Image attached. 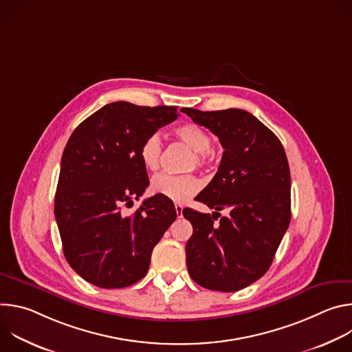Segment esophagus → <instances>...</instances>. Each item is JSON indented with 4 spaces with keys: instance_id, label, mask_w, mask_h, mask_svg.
Listing matches in <instances>:
<instances>
[{
    "instance_id": "obj_1",
    "label": "esophagus",
    "mask_w": 352,
    "mask_h": 352,
    "mask_svg": "<svg viewBox=\"0 0 352 352\" xmlns=\"http://www.w3.org/2000/svg\"><path fill=\"white\" fill-rule=\"evenodd\" d=\"M182 210H184V208L179 204H175V212H177L178 217H182Z\"/></svg>"
}]
</instances>
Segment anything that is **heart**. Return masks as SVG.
<instances>
[{
    "label": "heart",
    "instance_id": "b5f03b06",
    "mask_svg": "<svg viewBox=\"0 0 352 352\" xmlns=\"http://www.w3.org/2000/svg\"><path fill=\"white\" fill-rule=\"evenodd\" d=\"M175 138L192 150L189 166L206 167L212 160V136L202 126L195 124H184L175 128ZM162 138L157 132L147 135L139 147V159L147 171H156L162 162ZM150 189L153 193L168 197L174 202H185L195 196L200 189V182L195 175H173L157 174L150 181Z\"/></svg>",
    "mask_w": 352,
    "mask_h": 352
}]
</instances>
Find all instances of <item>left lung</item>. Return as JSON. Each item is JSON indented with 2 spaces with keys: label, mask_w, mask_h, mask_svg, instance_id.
Instances as JSON below:
<instances>
[{
  "label": "left lung",
  "mask_w": 352,
  "mask_h": 352,
  "mask_svg": "<svg viewBox=\"0 0 352 352\" xmlns=\"http://www.w3.org/2000/svg\"><path fill=\"white\" fill-rule=\"evenodd\" d=\"M182 110L224 148L216 175L195 197L216 212L182 210L193 227L185 246L188 273L208 289L239 291L269 270L289 226L288 160L278 138L245 110ZM224 208L230 214L214 223Z\"/></svg>",
  "instance_id": "1"
}]
</instances>
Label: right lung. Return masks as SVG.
Instances as JSON below:
<instances>
[{"label":"right lung","instance_id":"add662e5","mask_svg":"<svg viewBox=\"0 0 352 352\" xmlns=\"http://www.w3.org/2000/svg\"><path fill=\"white\" fill-rule=\"evenodd\" d=\"M177 117V107L116 102L72 132L61 159L54 214L65 259L87 283L124 288L147 273L153 248L177 217L174 204L155 195L131 216L122 209L148 185L140 143Z\"/></svg>","mask_w":352,"mask_h":352}]
</instances>
